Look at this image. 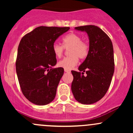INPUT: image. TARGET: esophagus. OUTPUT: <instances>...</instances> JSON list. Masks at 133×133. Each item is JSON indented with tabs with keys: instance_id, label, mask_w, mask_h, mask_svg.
Returning a JSON list of instances; mask_svg holds the SVG:
<instances>
[{
	"instance_id": "obj_1",
	"label": "esophagus",
	"mask_w": 133,
	"mask_h": 133,
	"mask_svg": "<svg viewBox=\"0 0 133 133\" xmlns=\"http://www.w3.org/2000/svg\"><path fill=\"white\" fill-rule=\"evenodd\" d=\"M64 71H65V72H67V73L71 72V71H70L69 70H68V69H64Z\"/></svg>"
}]
</instances>
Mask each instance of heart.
I'll use <instances>...</instances> for the list:
<instances>
[{"label": "heart", "mask_w": 133, "mask_h": 133, "mask_svg": "<svg viewBox=\"0 0 133 133\" xmlns=\"http://www.w3.org/2000/svg\"><path fill=\"white\" fill-rule=\"evenodd\" d=\"M63 46L54 43L52 45V52L56 57H60L63 54L64 48L69 49V54L71 56L64 57L58 62V66L64 69L71 70L77 65L78 57L84 59L89 52V45L82 41V37L77 34L71 33L62 39Z\"/></svg>", "instance_id": "b5f03b06"}]
</instances>
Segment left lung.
Listing matches in <instances>:
<instances>
[{"mask_svg": "<svg viewBox=\"0 0 133 133\" xmlns=\"http://www.w3.org/2000/svg\"><path fill=\"white\" fill-rule=\"evenodd\" d=\"M75 30L88 34L89 47L86 59L78 68L82 74L71 71L74 77L71 90L77 101L91 104L103 98L111 84L114 71L113 46L108 35L97 26L76 27Z\"/></svg>", "mask_w": 133, "mask_h": 133, "instance_id": "1", "label": "left lung"}]
</instances>
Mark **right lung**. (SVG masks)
<instances>
[{"mask_svg": "<svg viewBox=\"0 0 133 133\" xmlns=\"http://www.w3.org/2000/svg\"><path fill=\"white\" fill-rule=\"evenodd\" d=\"M69 29L68 27H38L20 42L17 75L23 94L33 104H48L56 97L64 69L52 68L57 63L52 48L56 39Z\"/></svg>", "mask_w": 133, "mask_h": 133, "instance_id": "right-lung-1", "label": "right lung"}]
</instances>
